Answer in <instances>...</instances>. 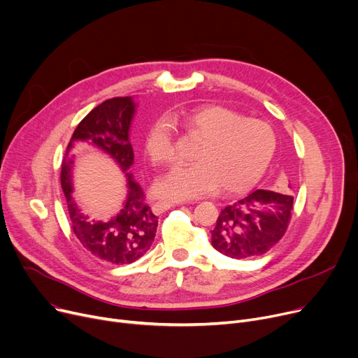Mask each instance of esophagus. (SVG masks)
<instances>
[{"label":"esophagus","mask_w":358,"mask_h":358,"mask_svg":"<svg viewBox=\"0 0 358 358\" xmlns=\"http://www.w3.org/2000/svg\"><path fill=\"white\" fill-rule=\"evenodd\" d=\"M176 206L175 202H169V201H160V202H156L153 206H152V211L156 214V215H160L163 214L164 211H167V209H171Z\"/></svg>","instance_id":"obj_1"}]
</instances>
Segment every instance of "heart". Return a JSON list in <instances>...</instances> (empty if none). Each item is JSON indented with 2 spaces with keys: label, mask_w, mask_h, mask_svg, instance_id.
I'll return each instance as SVG.
<instances>
[{
  "label": "heart",
  "mask_w": 358,
  "mask_h": 358,
  "mask_svg": "<svg viewBox=\"0 0 358 358\" xmlns=\"http://www.w3.org/2000/svg\"><path fill=\"white\" fill-rule=\"evenodd\" d=\"M175 124L202 138L196 163L179 164L160 176L155 194L171 201H191L221 189L237 194L255 186L276 152V134L266 121L244 118L238 113L205 105L172 115ZM144 150L155 164L175 159L173 125L169 118L156 120L144 138Z\"/></svg>",
  "instance_id": "b5f03b06"
}]
</instances>
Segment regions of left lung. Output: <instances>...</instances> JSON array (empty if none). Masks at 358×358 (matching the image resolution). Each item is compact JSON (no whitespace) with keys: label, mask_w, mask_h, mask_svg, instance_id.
Here are the masks:
<instances>
[{"label":"left lung","mask_w":358,"mask_h":358,"mask_svg":"<svg viewBox=\"0 0 358 358\" xmlns=\"http://www.w3.org/2000/svg\"><path fill=\"white\" fill-rule=\"evenodd\" d=\"M292 208L293 196L287 191L257 189L222 209L211 233V244L236 260L262 256L286 233Z\"/></svg>","instance_id":"8db88e82"}]
</instances>
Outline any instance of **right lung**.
<instances>
[{"instance_id":"1","label":"right lung","mask_w":358,"mask_h":358,"mask_svg":"<svg viewBox=\"0 0 358 358\" xmlns=\"http://www.w3.org/2000/svg\"><path fill=\"white\" fill-rule=\"evenodd\" d=\"M136 107L137 103L131 96H117L99 103L78 124L62 162L60 183L73 233L92 256L111 264L133 263L144 256L157 229V217L145 203L141 186L130 173L134 153L129 133ZM76 142H88L110 155L128 180V196L120 213L107 222L83 215L71 196L73 158L70 152Z\"/></svg>"}]
</instances>
